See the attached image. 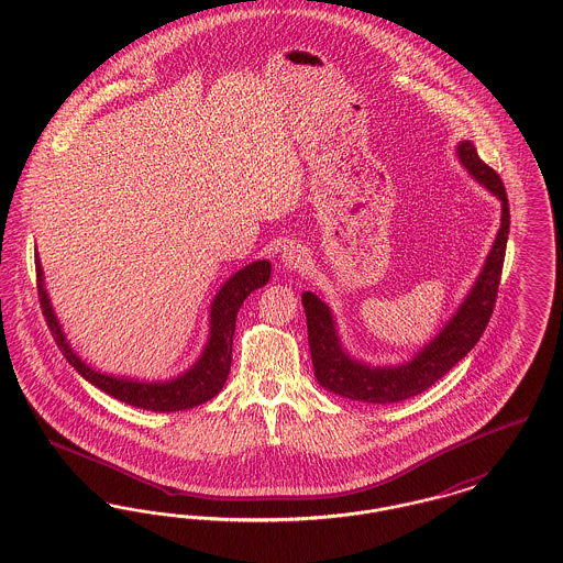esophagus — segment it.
Instances as JSON below:
<instances>
[{
    "label": "esophagus",
    "mask_w": 563,
    "mask_h": 563,
    "mask_svg": "<svg viewBox=\"0 0 563 563\" xmlns=\"http://www.w3.org/2000/svg\"><path fill=\"white\" fill-rule=\"evenodd\" d=\"M306 262H308V253H306V249L303 246H299V244H287L285 246V251H283V255H280V264H283V268L291 269H301L306 266Z\"/></svg>",
    "instance_id": "34e87169"
}]
</instances>
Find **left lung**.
<instances>
[{
  "instance_id": "1",
  "label": "left lung",
  "mask_w": 563,
  "mask_h": 563,
  "mask_svg": "<svg viewBox=\"0 0 563 563\" xmlns=\"http://www.w3.org/2000/svg\"><path fill=\"white\" fill-rule=\"evenodd\" d=\"M455 156L475 181H479L483 188L500 200V228L477 280L457 306L452 319L439 329L429 344L397 365H369L354 358L342 346L331 308L312 291L301 294L314 375L324 390L352 401L377 405L405 401L424 393L479 342L494 312L505 264L510 225L509 198L498 173L477 156L471 141H460L455 145Z\"/></svg>"
}]
</instances>
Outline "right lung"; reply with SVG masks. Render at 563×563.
Returning <instances> with one entry per match:
<instances>
[{"label":"right lung","mask_w":563,"mask_h":563,"mask_svg":"<svg viewBox=\"0 0 563 563\" xmlns=\"http://www.w3.org/2000/svg\"><path fill=\"white\" fill-rule=\"evenodd\" d=\"M35 272H37V294H40L42 312L46 317L56 346L69 361V365L86 382H90L109 397L139 409L166 413V411L191 409L221 393L232 365V340L236 329V314L241 310L242 301L255 289L268 283L272 264L268 260H257L239 269L234 276H230L211 301L209 340L205 344V350L200 352L198 361L189 367L188 372L177 377L152 379V382L131 377V375L106 374L90 367L80 354L71 349L60 322L54 314L53 303L44 283V269L37 253H35Z\"/></svg>","instance_id":"right-lung-1"}]
</instances>
